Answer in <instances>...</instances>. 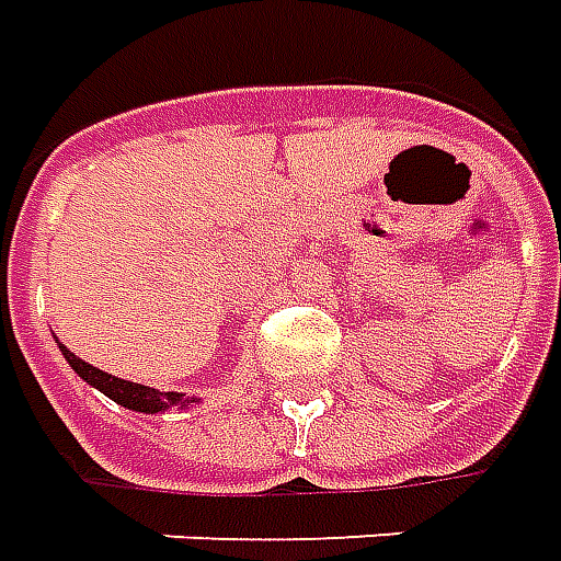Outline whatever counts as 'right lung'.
Segmentation results:
<instances>
[{"instance_id":"obj_1","label":"right lung","mask_w":561,"mask_h":561,"mask_svg":"<svg viewBox=\"0 0 561 561\" xmlns=\"http://www.w3.org/2000/svg\"><path fill=\"white\" fill-rule=\"evenodd\" d=\"M59 344V341H57ZM59 351L66 356V363L75 368V375L87 380L90 387H96L99 392H105L111 401H117L129 411H138V414H162L169 408H186L196 399H186L184 392H160V389L145 387V383H133V380H121V377L108 375V371H99L90 363H83L81 356H75L69 347L59 344Z\"/></svg>"}]
</instances>
